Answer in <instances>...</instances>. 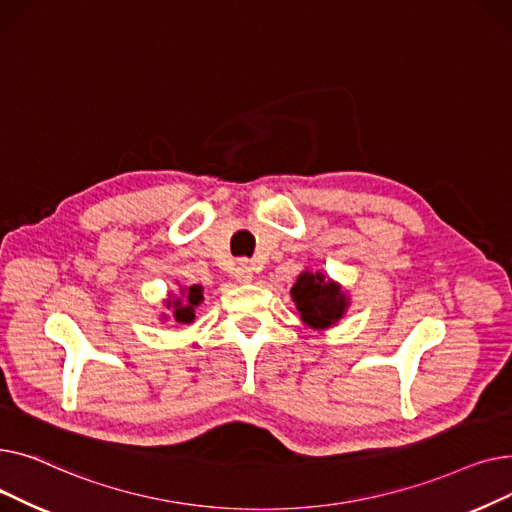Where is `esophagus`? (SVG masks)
<instances>
[{
    "label": "esophagus",
    "mask_w": 512,
    "mask_h": 512,
    "mask_svg": "<svg viewBox=\"0 0 512 512\" xmlns=\"http://www.w3.org/2000/svg\"><path fill=\"white\" fill-rule=\"evenodd\" d=\"M234 278H236L238 282H242V284L251 282V280H253V267H251V263L240 261V263L236 265V270H234Z\"/></svg>",
    "instance_id": "34e87169"
}]
</instances>
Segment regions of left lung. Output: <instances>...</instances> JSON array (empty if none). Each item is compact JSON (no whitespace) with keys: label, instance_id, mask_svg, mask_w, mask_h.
<instances>
[{"label":"left lung","instance_id":"obj_1","mask_svg":"<svg viewBox=\"0 0 512 512\" xmlns=\"http://www.w3.org/2000/svg\"><path fill=\"white\" fill-rule=\"evenodd\" d=\"M290 294L305 324L315 330L334 326L348 307L340 286L326 280L324 274H301Z\"/></svg>","mask_w":512,"mask_h":512}]
</instances>
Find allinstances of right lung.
Segmentation results:
<instances>
[{
  "label": "right lung",
  "mask_w": 512,
  "mask_h": 512,
  "mask_svg": "<svg viewBox=\"0 0 512 512\" xmlns=\"http://www.w3.org/2000/svg\"><path fill=\"white\" fill-rule=\"evenodd\" d=\"M201 286H191V288H184L182 290V299H176V301H168V307L174 309V317L178 324H191V321L195 319V307L203 301V294H201Z\"/></svg>",
  "instance_id": "1"
}]
</instances>
